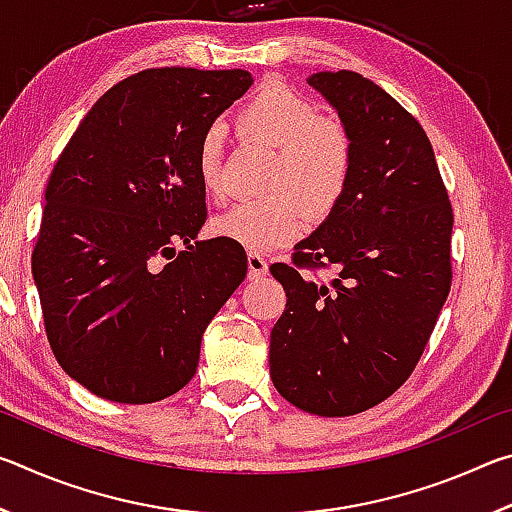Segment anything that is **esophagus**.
<instances>
[{
    "label": "esophagus",
    "instance_id": "34e87169",
    "mask_svg": "<svg viewBox=\"0 0 512 512\" xmlns=\"http://www.w3.org/2000/svg\"><path fill=\"white\" fill-rule=\"evenodd\" d=\"M268 273V262L262 253L257 250H250L248 253V275L257 280V277H264Z\"/></svg>",
    "mask_w": 512,
    "mask_h": 512
}]
</instances>
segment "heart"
Segmentation results:
<instances>
[{
    "label": "heart",
    "instance_id": "1",
    "mask_svg": "<svg viewBox=\"0 0 512 512\" xmlns=\"http://www.w3.org/2000/svg\"><path fill=\"white\" fill-rule=\"evenodd\" d=\"M239 128L277 151L266 198L241 201L214 219L219 237L250 250H275L300 237L309 214L325 219L348 194L354 176V142L341 121L287 85H266L239 110ZM198 185L210 198L228 189L223 131L207 128L196 146Z\"/></svg>",
    "mask_w": 512,
    "mask_h": 512
}]
</instances>
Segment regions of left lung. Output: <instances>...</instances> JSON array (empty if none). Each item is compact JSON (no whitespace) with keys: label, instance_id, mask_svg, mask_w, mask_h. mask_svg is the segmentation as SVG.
<instances>
[{"label":"left lung","instance_id":"1","mask_svg":"<svg viewBox=\"0 0 512 512\" xmlns=\"http://www.w3.org/2000/svg\"><path fill=\"white\" fill-rule=\"evenodd\" d=\"M354 142L341 205L271 273L287 307L271 332V379L298 409L345 418L400 388L452 287V203L422 126L357 72H316ZM300 267H332L318 283Z\"/></svg>","mask_w":512,"mask_h":512}]
</instances>
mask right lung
<instances>
[{
    "label": "right lung",
    "mask_w": 512,
    "mask_h": 512,
    "mask_svg": "<svg viewBox=\"0 0 512 512\" xmlns=\"http://www.w3.org/2000/svg\"><path fill=\"white\" fill-rule=\"evenodd\" d=\"M250 85L246 69H144L94 103L51 171L33 280L60 368L103 400L178 393L244 282L241 244L196 241L207 210L194 158Z\"/></svg>",
    "instance_id": "add662e5"
}]
</instances>
